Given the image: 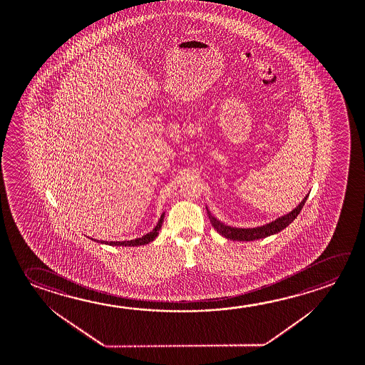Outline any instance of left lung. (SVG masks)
<instances>
[{"label": "left lung", "instance_id": "obj_1", "mask_svg": "<svg viewBox=\"0 0 365 365\" xmlns=\"http://www.w3.org/2000/svg\"><path fill=\"white\" fill-rule=\"evenodd\" d=\"M308 197V196H307ZM307 197L302 202L299 203L298 206L289 212L287 215L281 216L279 219H276L275 221L262 225V227H248V229H242V227H229L222 224L221 221L217 220L215 216L211 215L209 209L207 210V215H209L210 222L212 224V227H215L216 232L221 234L222 237H225L227 240H240V242H250V240H261V238H266L269 235L272 234L279 233L282 229L292 224L295 217L299 215V212L303 209Z\"/></svg>", "mask_w": 365, "mask_h": 365}]
</instances>
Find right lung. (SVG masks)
I'll use <instances>...</instances> for the list:
<instances>
[{
	"instance_id": "1",
	"label": "right lung",
	"mask_w": 365,
	"mask_h": 365,
	"mask_svg": "<svg viewBox=\"0 0 365 365\" xmlns=\"http://www.w3.org/2000/svg\"><path fill=\"white\" fill-rule=\"evenodd\" d=\"M163 221H164V214L160 216V219L158 221L156 227H154L150 233L145 234L144 237L136 238V240H125V242H106V240H93V238H91V240H96L98 243H104V245H123V247H138V245H148V243L153 242V240H155L156 237H158L159 230H160V227H162Z\"/></svg>"
}]
</instances>
